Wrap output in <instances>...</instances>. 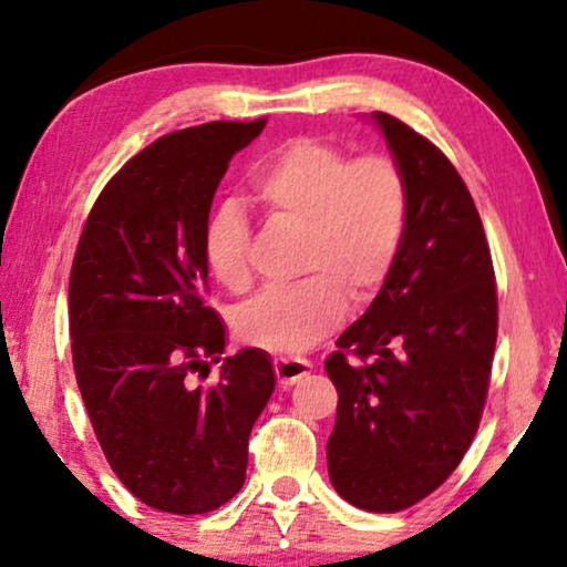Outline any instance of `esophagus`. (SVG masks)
Wrapping results in <instances>:
<instances>
[{"instance_id":"1","label":"esophagus","mask_w":567,"mask_h":567,"mask_svg":"<svg viewBox=\"0 0 567 567\" xmlns=\"http://www.w3.org/2000/svg\"><path fill=\"white\" fill-rule=\"evenodd\" d=\"M312 371V363L305 359H276V377L281 386L297 384L301 377H307Z\"/></svg>"}]
</instances>
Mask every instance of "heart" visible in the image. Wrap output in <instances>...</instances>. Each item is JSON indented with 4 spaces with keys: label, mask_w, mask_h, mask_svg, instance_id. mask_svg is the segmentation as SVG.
<instances>
[{
    "label": "heart",
    "mask_w": 567,
    "mask_h": 567,
    "mask_svg": "<svg viewBox=\"0 0 567 567\" xmlns=\"http://www.w3.org/2000/svg\"><path fill=\"white\" fill-rule=\"evenodd\" d=\"M250 188L268 219L301 229L299 274L307 278L239 307L235 330L260 351L301 353L338 328L348 291L367 301L392 274L408 227L405 173L386 154L351 159L317 138H291L255 165ZM247 243L243 212L221 206L206 227L204 258L235 293L252 281Z\"/></svg>",
    "instance_id": "b5f03b06"
}]
</instances>
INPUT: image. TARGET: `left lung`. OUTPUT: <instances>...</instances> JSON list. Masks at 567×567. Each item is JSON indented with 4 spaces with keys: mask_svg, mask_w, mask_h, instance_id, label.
Returning a JSON list of instances; mask_svg holds the SVG:
<instances>
[{
    "mask_svg": "<svg viewBox=\"0 0 567 567\" xmlns=\"http://www.w3.org/2000/svg\"><path fill=\"white\" fill-rule=\"evenodd\" d=\"M369 121L408 181V227L392 274L338 338L328 472L355 508L392 514L456 470L483 415L498 297L467 185L431 142L386 113ZM348 352L367 364H348Z\"/></svg>",
    "mask_w": 567,
    "mask_h": 567,
    "instance_id": "left-lung-1",
    "label": "left lung"
}]
</instances>
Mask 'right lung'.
<instances>
[{
  "mask_svg": "<svg viewBox=\"0 0 567 567\" xmlns=\"http://www.w3.org/2000/svg\"><path fill=\"white\" fill-rule=\"evenodd\" d=\"M266 121H214L138 152L92 206L69 278L76 384L123 485L167 514H208L245 485L247 441L276 386L260 348L221 359L204 237L229 159ZM223 363L220 382L192 374Z\"/></svg>",
  "mask_w": 567,
  "mask_h": 567,
  "instance_id": "1",
  "label": "right lung"
}]
</instances>
